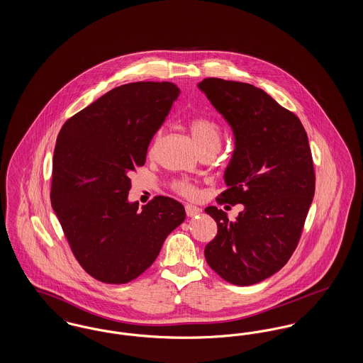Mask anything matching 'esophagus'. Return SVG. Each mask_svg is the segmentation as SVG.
Instances as JSON below:
<instances>
[{"label":"esophagus","instance_id":"obj_1","mask_svg":"<svg viewBox=\"0 0 363 363\" xmlns=\"http://www.w3.org/2000/svg\"><path fill=\"white\" fill-rule=\"evenodd\" d=\"M185 211H186V215L188 216H196V215H199L200 212H201V209L199 207H196V206H190V204H188V206H185Z\"/></svg>","mask_w":363,"mask_h":363}]
</instances>
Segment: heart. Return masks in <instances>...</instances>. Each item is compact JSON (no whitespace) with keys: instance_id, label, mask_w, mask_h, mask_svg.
Returning a JSON list of instances; mask_svg holds the SVG:
<instances>
[{"instance_id":"1","label":"heart","mask_w":363,"mask_h":363,"mask_svg":"<svg viewBox=\"0 0 363 363\" xmlns=\"http://www.w3.org/2000/svg\"><path fill=\"white\" fill-rule=\"evenodd\" d=\"M190 133L193 136V140L196 141L200 152H207V151H215L218 152L222 144V129L219 126V123L215 121L211 117H193L190 120L189 123ZM163 135V129H159L155 133V136L152 138V143L150 145V154L152 155L155 152L156 147L162 138ZM174 189L178 193L186 196V197H194L197 194V189L194 188V185H191L190 182L186 181H177L174 182Z\"/></svg>"}]
</instances>
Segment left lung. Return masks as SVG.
<instances>
[{
	"mask_svg": "<svg viewBox=\"0 0 363 363\" xmlns=\"http://www.w3.org/2000/svg\"><path fill=\"white\" fill-rule=\"evenodd\" d=\"M199 88L235 138L227 189L216 201L243 204L235 220L206 208L218 225L206 259L228 283L256 284L286 265L301 238L315 188L308 135L294 113L257 86L209 77Z\"/></svg>",
	"mask_w": 363,
	"mask_h": 363,
	"instance_id": "1",
	"label": "left lung"
}]
</instances>
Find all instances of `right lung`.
Masks as SVG:
<instances>
[{
  "mask_svg": "<svg viewBox=\"0 0 363 363\" xmlns=\"http://www.w3.org/2000/svg\"><path fill=\"white\" fill-rule=\"evenodd\" d=\"M179 88L138 82L113 88L70 117L52 157V207L83 269L110 284L128 283L155 261L167 235L185 220L177 200L129 203L130 174L166 120Z\"/></svg>",
  "mask_w": 363,
  "mask_h": 363,
  "instance_id": "1",
  "label": "right lung"
}]
</instances>
